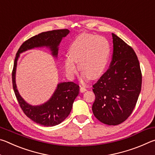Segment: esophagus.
<instances>
[{
    "label": "esophagus",
    "instance_id": "obj_1",
    "mask_svg": "<svg viewBox=\"0 0 155 155\" xmlns=\"http://www.w3.org/2000/svg\"><path fill=\"white\" fill-rule=\"evenodd\" d=\"M87 91V89H86L85 87H80V91L81 93H83V92H85V91Z\"/></svg>",
    "mask_w": 155,
    "mask_h": 155
}]
</instances>
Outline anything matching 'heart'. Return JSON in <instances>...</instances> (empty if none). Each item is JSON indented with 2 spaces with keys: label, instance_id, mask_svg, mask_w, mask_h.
Masks as SVG:
<instances>
[{
  "label": "heart",
  "instance_id": "obj_1",
  "mask_svg": "<svg viewBox=\"0 0 155 155\" xmlns=\"http://www.w3.org/2000/svg\"><path fill=\"white\" fill-rule=\"evenodd\" d=\"M69 55L64 59V68L68 77L72 79L77 74V63L84 79H97L103 75L108 64L110 45L103 37L83 33L70 45Z\"/></svg>",
  "mask_w": 155,
  "mask_h": 155
}]
</instances>
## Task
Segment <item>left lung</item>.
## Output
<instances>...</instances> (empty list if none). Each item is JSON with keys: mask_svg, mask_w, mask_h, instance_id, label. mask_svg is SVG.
<instances>
[{"mask_svg": "<svg viewBox=\"0 0 155 155\" xmlns=\"http://www.w3.org/2000/svg\"><path fill=\"white\" fill-rule=\"evenodd\" d=\"M112 37V61L93 85L96 98L92 111L103 124L117 125L132 114L141 91L142 76L134 50L114 33Z\"/></svg>", "mask_w": 155, "mask_h": 155, "instance_id": "left-lung-1", "label": "left lung"}]
</instances>
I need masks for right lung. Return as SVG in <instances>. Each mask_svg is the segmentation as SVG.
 I'll use <instances>...</instances> for the list:
<instances>
[{"instance_id":"obj_1","label":"right lung","mask_w":155,"mask_h":155,"mask_svg":"<svg viewBox=\"0 0 155 155\" xmlns=\"http://www.w3.org/2000/svg\"><path fill=\"white\" fill-rule=\"evenodd\" d=\"M70 31L59 29L41 33L25 41L18 50L12 71V83L15 95L23 112L38 124L44 127H53L61 123L69 115L75 98L79 93V86L73 82H63L57 85L54 92L48 101L40 105H31L20 95L15 83L17 62L20 54L35 48L46 47L51 51L52 57L57 58L59 46L63 38Z\"/></svg>"}]
</instances>
